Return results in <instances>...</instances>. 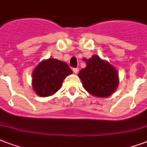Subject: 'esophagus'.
<instances>
[{
	"mask_svg": "<svg viewBox=\"0 0 147 147\" xmlns=\"http://www.w3.org/2000/svg\"><path fill=\"white\" fill-rule=\"evenodd\" d=\"M73 71L74 72V74H78L79 72V68H74L73 69Z\"/></svg>",
	"mask_w": 147,
	"mask_h": 147,
	"instance_id": "obj_1",
	"label": "esophagus"
}]
</instances>
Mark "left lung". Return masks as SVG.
I'll use <instances>...</instances> for the list:
<instances>
[{
  "label": "left lung",
  "mask_w": 147,
  "mask_h": 147,
  "mask_svg": "<svg viewBox=\"0 0 147 147\" xmlns=\"http://www.w3.org/2000/svg\"><path fill=\"white\" fill-rule=\"evenodd\" d=\"M86 67L78 74L84 88L88 93L97 98H107L116 90L119 73L109 62L93 55L89 59L84 58Z\"/></svg>",
  "instance_id": "1"
}]
</instances>
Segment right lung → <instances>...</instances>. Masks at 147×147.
Listing matches in <instances>:
<instances>
[{"instance_id": "1", "label": "right lung", "mask_w": 147, "mask_h": 147, "mask_svg": "<svg viewBox=\"0 0 147 147\" xmlns=\"http://www.w3.org/2000/svg\"><path fill=\"white\" fill-rule=\"evenodd\" d=\"M73 74L69 66L54 58L44 59L32 72V88L40 97H49L60 89L63 81Z\"/></svg>"}]
</instances>
